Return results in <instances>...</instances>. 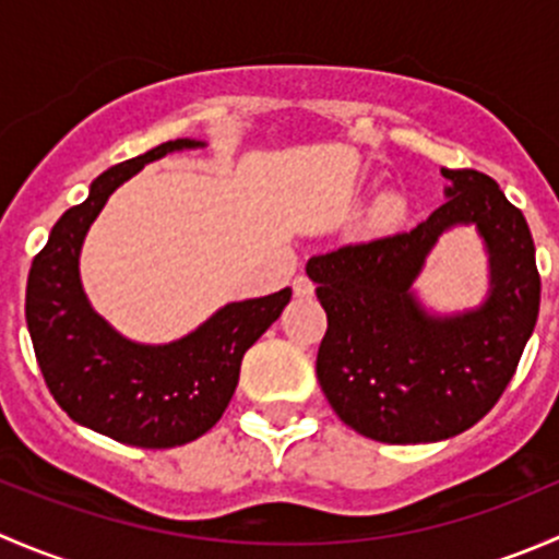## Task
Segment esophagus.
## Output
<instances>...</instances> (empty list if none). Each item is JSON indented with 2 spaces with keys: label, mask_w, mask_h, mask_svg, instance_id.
I'll return each instance as SVG.
<instances>
[{
  "label": "esophagus",
  "mask_w": 559,
  "mask_h": 559,
  "mask_svg": "<svg viewBox=\"0 0 559 559\" xmlns=\"http://www.w3.org/2000/svg\"><path fill=\"white\" fill-rule=\"evenodd\" d=\"M292 289H295V297L308 300V297H313V281L308 278V275H297L295 284H292Z\"/></svg>",
  "instance_id": "34e87169"
}]
</instances>
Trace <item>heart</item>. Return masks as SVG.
<instances>
[{"label": "heart", "instance_id": "1", "mask_svg": "<svg viewBox=\"0 0 559 559\" xmlns=\"http://www.w3.org/2000/svg\"><path fill=\"white\" fill-rule=\"evenodd\" d=\"M381 213H384V216H392V213H394V202L386 200L384 207H381Z\"/></svg>", "mask_w": 559, "mask_h": 559}]
</instances>
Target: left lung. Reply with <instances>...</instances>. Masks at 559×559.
I'll return each instance as SVG.
<instances>
[{"instance_id":"left-lung-1","label":"left lung","mask_w":559,"mask_h":559,"mask_svg":"<svg viewBox=\"0 0 559 559\" xmlns=\"http://www.w3.org/2000/svg\"><path fill=\"white\" fill-rule=\"evenodd\" d=\"M447 202L408 233L319 253L306 264L326 311L316 376L332 411L381 443H436L492 411L538 319L535 246L489 175L447 170ZM476 226L488 251L481 307L430 312L413 284L443 231Z\"/></svg>"}]
</instances>
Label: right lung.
<instances>
[{
  "instance_id": "1",
  "label": "right lung",
  "mask_w": 559,
  "mask_h": 559,
  "mask_svg": "<svg viewBox=\"0 0 559 559\" xmlns=\"http://www.w3.org/2000/svg\"><path fill=\"white\" fill-rule=\"evenodd\" d=\"M205 148L178 138L105 170L37 253L26 284V324L43 379L72 421L140 449H173L205 436L233 400L243 354L278 319L292 289L227 302L189 335L138 343L92 308L81 284V248L107 197L173 151Z\"/></svg>"
}]
</instances>
